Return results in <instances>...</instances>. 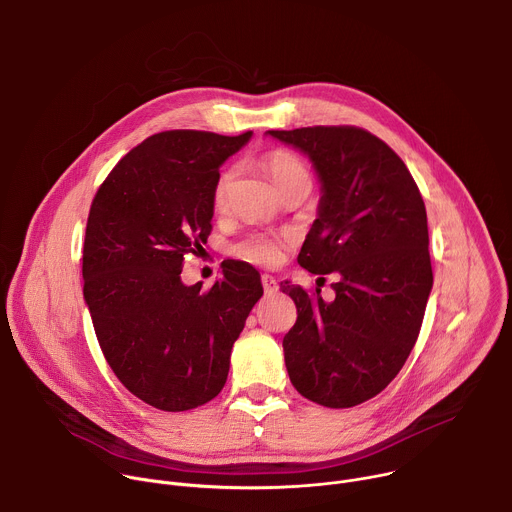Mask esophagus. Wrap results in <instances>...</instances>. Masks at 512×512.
Returning a JSON list of instances; mask_svg holds the SVG:
<instances>
[{"label": "esophagus", "mask_w": 512, "mask_h": 512, "mask_svg": "<svg viewBox=\"0 0 512 512\" xmlns=\"http://www.w3.org/2000/svg\"><path fill=\"white\" fill-rule=\"evenodd\" d=\"M261 283H263L265 294H275V291H277V281H275L273 275L263 273V275H261Z\"/></svg>", "instance_id": "34e87169"}]
</instances>
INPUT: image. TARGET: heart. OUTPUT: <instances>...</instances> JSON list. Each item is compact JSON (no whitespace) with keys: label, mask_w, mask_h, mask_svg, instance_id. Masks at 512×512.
<instances>
[{"label":"heart","mask_w":512,"mask_h":512,"mask_svg":"<svg viewBox=\"0 0 512 512\" xmlns=\"http://www.w3.org/2000/svg\"><path fill=\"white\" fill-rule=\"evenodd\" d=\"M263 166L267 174L271 176L273 184L281 190L289 182L300 180V178H310L306 166L302 164L300 158L294 154H289L285 150H273L263 158ZM235 178V170H225L221 176H218L212 192V204L216 210H225L227 200H229V188ZM289 241L287 235H277V233H251L247 235L239 245L237 253L253 263L259 265H275L281 259V251L285 243Z\"/></svg>","instance_id":"heart-1"}]
</instances>
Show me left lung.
<instances>
[{"label":"left lung","instance_id":"obj_1","mask_svg":"<svg viewBox=\"0 0 512 512\" xmlns=\"http://www.w3.org/2000/svg\"><path fill=\"white\" fill-rule=\"evenodd\" d=\"M304 152L322 182L318 218L298 263L336 271L334 302L281 285L298 308L283 336L289 381L306 399L346 409L379 395L403 369L433 285L427 214L403 160L367 129L267 131Z\"/></svg>","mask_w":512,"mask_h":512}]
</instances>
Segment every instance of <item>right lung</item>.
<instances>
[{"label": "right lung", "mask_w": 512, "mask_h": 512, "mask_svg": "<svg viewBox=\"0 0 512 512\" xmlns=\"http://www.w3.org/2000/svg\"><path fill=\"white\" fill-rule=\"evenodd\" d=\"M249 137L156 133L117 162L91 204L83 294L99 346L125 389L162 411L223 391L233 344L263 296L243 261L223 263V279L206 291L180 279L184 255L212 231L218 168Z\"/></svg>", "instance_id": "right-lung-1"}]
</instances>
